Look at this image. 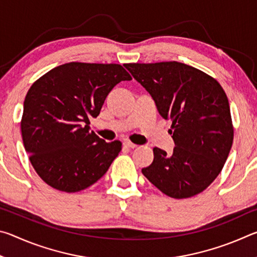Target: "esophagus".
Returning <instances> with one entry per match:
<instances>
[{
	"instance_id": "34e87169",
	"label": "esophagus",
	"mask_w": 257,
	"mask_h": 257,
	"mask_svg": "<svg viewBox=\"0 0 257 257\" xmlns=\"http://www.w3.org/2000/svg\"><path fill=\"white\" fill-rule=\"evenodd\" d=\"M123 146L127 147V149H135V147H137L136 144H134V143L129 142V141H125V142L123 143Z\"/></svg>"
}]
</instances>
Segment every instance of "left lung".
I'll return each mask as SVG.
<instances>
[{
    "mask_svg": "<svg viewBox=\"0 0 257 257\" xmlns=\"http://www.w3.org/2000/svg\"><path fill=\"white\" fill-rule=\"evenodd\" d=\"M151 94L162 118L170 120L172 155L154 147L143 175L172 198L193 197L222 170L233 141L228 97L214 78L185 63H127Z\"/></svg>",
    "mask_w": 257,
    "mask_h": 257,
    "instance_id": "obj_1",
    "label": "left lung"
}]
</instances>
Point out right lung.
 Segmentation results:
<instances>
[{"instance_id":"obj_1","label":"right lung","mask_w":257,"mask_h":257,"mask_svg":"<svg viewBox=\"0 0 257 257\" xmlns=\"http://www.w3.org/2000/svg\"><path fill=\"white\" fill-rule=\"evenodd\" d=\"M132 76L120 64L70 62L42 76L24 102L21 135L35 171L52 188L76 193L105 175L121 142L90 132L108 93Z\"/></svg>"}]
</instances>
